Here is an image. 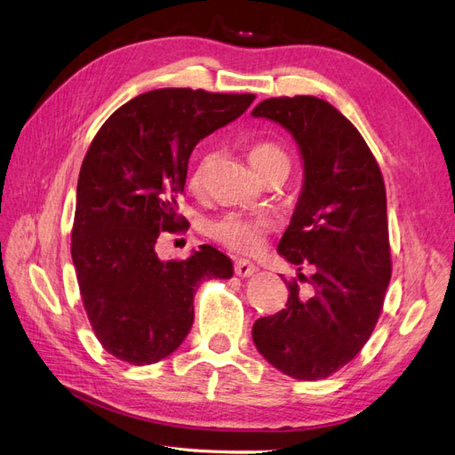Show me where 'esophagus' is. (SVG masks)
<instances>
[{
    "label": "esophagus",
    "mask_w": 455,
    "mask_h": 455,
    "mask_svg": "<svg viewBox=\"0 0 455 455\" xmlns=\"http://www.w3.org/2000/svg\"><path fill=\"white\" fill-rule=\"evenodd\" d=\"M255 271H258V267H255L251 261L248 259H235V273L242 278L251 276Z\"/></svg>",
    "instance_id": "obj_1"
}]
</instances>
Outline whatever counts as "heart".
<instances>
[{
    "instance_id": "obj_1",
    "label": "heart",
    "mask_w": 455,
    "mask_h": 455,
    "mask_svg": "<svg viewBox=\"0 0 455 455\" xmlns=\"http://www.w3.org/2000/svg\"><path fill=\"white\" fill-rule=\"evenodd\" d=\"M248 159L251 167L259 174L275 165H288V156L284 154V149L271 142L251 146L248 151ZM212 154H205L196 161V165L190 171V186L194 190H200L205 184L207 172L212 169ZM269 227L271 220L263 215H243L232 212L213 220L209 225V235L232 251L253 253L261 250Z\"/></svg>"
}]
</instances>
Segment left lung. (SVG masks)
Instances as JSON below:
<instances>
[{
	"mask_svg": "<svg viewBox=\"0 0 455 455\" xmlns=\"http://www.w3.org/2000/svg\"><path fill=\"white\" fill-rule=\"evenodd\" d=\"M251 115L284 126L299 148L304 186L278 253L309 284L301 294L296 278L288 283L286 309L253 323V344L288 377L327 379L369 340L390 283L382 174L363 136L329 101L271 98Z\"/></svg>",
	"mask_w": 455,
	"mask_h": 455,
	"instance_id": "8db88e82",
	"label": "left lung"
}]
</instances>
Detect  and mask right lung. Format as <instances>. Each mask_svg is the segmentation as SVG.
Here are the masks:
<instances>
[{
    "instance_id": "add662e5",
    "label": "right lung",
    "mask_w": 455,
    "mask_h": 455,
    "mask_svg": "<svg viewBox=\"0 0 455 455\" xmlns=\"http://www.w3.org/2000/svg\"><path fill=\"white\" fill-rule=\"evenodd\" d=\"M253 94L161 88L126 101L103 123L78 174L71 255L103 349L131 365L171 355L194 323L204 278H230V258L204 246L163 261V232H179L188 159L196 144L246 111Z\"/></svg>"
}]
</instances>
